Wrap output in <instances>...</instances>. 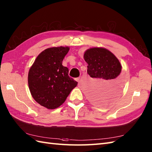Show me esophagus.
Returning a JSON list of instances; mask_svg holds the SVG:
<instances>
[{"instance_id":"obj_1","label":"esophagus","mask_w":152,"mask_h":152,"mask_svg":"<svg viewBox=\"0 0 152 152\" xmlns=\"http://www.w3.org/2000/svg\"><path fill=\"white\" fill-rule=\"evenodd\" d=\"M76 81H77V82H80V77H78V78H77L76 79Z\"/></svg>"}]
</instances>
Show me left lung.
Masks as SVG:
<instances>
[{
    "mask_svg": "<svg viewBox=\"0 0 152 152\" xmlns=\"http://www.w3.org/2000/svg\"><path fill=\"white\" fill-rule=\"evenodd\" d=\"M83 57L88 64V74L96 80L95 89L90 94L91 101L105 105L115 101L124 86V80L119 76L121 65L119 60L110 51L102 48L89 49Z\"/></svg>",
    "mask_w": 152,
    "mask_h": 152,
    "instance_id": "obj_1",
    "label": "left lung"
}]
</instances>
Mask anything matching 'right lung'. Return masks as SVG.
<instances>
[{
  "instance_id": "1",
  "label": "right lung",
  "mask_w": 152,
  "mask_h": 152,
  "mask_svg": "<svg viewBox=\"0 0 152 152\" xmlns=\"http://www.w3.org/2000/svg\"><path fill=\"white\" fill-rule=\"evenodd\" d=\"M69 51V47L48 48L38 55L28 72L32 96L48 109L60 106L78 84L69 76V69L62 64Z\"/></svg>"
}]
</instances>
